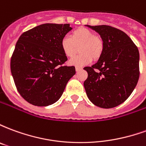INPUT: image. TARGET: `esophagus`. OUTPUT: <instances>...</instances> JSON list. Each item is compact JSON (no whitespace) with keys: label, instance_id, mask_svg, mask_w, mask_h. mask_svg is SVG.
<instances>
[{"label":"esophagus","instance_id":"esophagus-1","mask_svg":"<svg viewBox=\"0 0 146 146\" xmlns=\"http://www.w3.org/2000/svg\"><path fill=\"white\" fill-rule=\"evenodd\" d=\"M80 70H82V68L81 67H76V72H79Z\"/></svg>","mask_w":146,"mask_h":146}]
</instances>
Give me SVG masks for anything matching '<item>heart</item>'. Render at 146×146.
I'll return each mask as SVG.
<instances>
[{"instance_id": "1", "label": "heart", "mask_w": 146, "mask_h": 146, "mask_svg": "<svg viewBox=\"0 0 146 146\" xmlns=\"http://www.w3.org/2000/svg\"><path fill=\"white\" fill-rule=\"evenodd\" d=\"M62 51L67 57H72L80 47V54L69 61V64L76 67H81L89 64L92 61L98 60L104 52L105 44L101 36H96L92 30L80 27L73 30L68 36H63L60 42Z\"/></svg>"}]
</instances>
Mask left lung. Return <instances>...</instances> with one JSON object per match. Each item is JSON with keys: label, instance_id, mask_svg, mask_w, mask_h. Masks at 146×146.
<instances>
[{"label": "left lung", "instance_id": "1", "mask_svg": "<svg viewBox=\"0 0 146 146\" xmlns=\"http://www.w3.org/2000/svg\"><path fill=\"white\" fill-rule=\"evenodd\" d=\"M86 26L99 33L105 44L98 62L84 68L88 74L84 82L86 93L98 107H116L127 99L137 85L139 51L122 30L106 25Z\"/></svg>", "mask_w": 146, "mask_h": 146}]
</instances>
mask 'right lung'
Returning a JSON list of instances; mask_svg holds the SVG:
<instances>
[{"label": "right lung", "instance_id": "right-lung-1", "mask_svg": "<svg viewBox=\"0 0 146 146\" xmlns=\"http://www.w3.org/2000/svg\"><path fill=\"white\" fill-rule=\"evenodd\" d=\"M72 30L70 24L46 23L24 32L11 58V72L18 92L30 104L47 106L56 102L75 67L63 64L62 38Z\"/></svg>", "mask_w": 146, "mask_h": 146}]
</instances>
